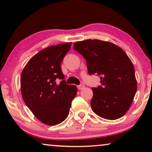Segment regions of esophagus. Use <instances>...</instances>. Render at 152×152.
Here are the masks:
<instances>
[{
	"label": "esophagus",
	"instance_id": "esophagus-1",
	"mask_svg": "<svg viewBox=\"0 0 152 152\" xmlns=\"http://www.w3.org/2000/svg\"><path fill=\"white\" fill-rule=\"evenodd\" d=\"M84 87H85V86L84 84H80L77 86V88L79 89V90H82V89L84 88Z\"/></svg>",
	"mask_w": 152,
	"mask_h": 152
}]
</instances>
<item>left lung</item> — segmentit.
Instances as JSON below:
<instances>
[{"instance_id": "1", "label": "left lung", "mask_w": 152, "mask_h": 152, "mask_svg": "<svg viewBox=\"0 0 152 152\" xmlns=\"http://www.w3.org/2000/svg\"><path fill=\"white\" fill-rule=\"evenodd\" d=\"M73 48L86 59L88 74L101 76V86L92 88L93 112L107 120L122 117L137 91L135 69L127 55L113 43L97 39L77 41Z\"/></svg>"}]
</instances>
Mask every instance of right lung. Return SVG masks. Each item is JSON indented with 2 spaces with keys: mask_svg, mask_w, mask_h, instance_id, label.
<instances>
[{
  "mask_svg": "<svg viewBox=\"0 0 152 152\" xmlns=\"http://www.w3.org/2000/svg\"><path fill=\"white\" fill-rule=\"evenodd\" d=\"M71 42L48 47L31 58L20 76L22 97L34 115L47 125L61 123L69 114L77 92L75 85L66 84L61 63ZM62 81L59 85L56 79Z\"/></svg>",
  "mask_w": 152,
  "mask_h": 152,
  "instance_id": "1",
  "label": "right lung"
}]
</instances>
